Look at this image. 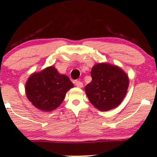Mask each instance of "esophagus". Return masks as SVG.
<instances>
[{
  "instance_id": "esophagus-1",
  "label": "esophagus",
  "mask_w": 157,
  "mask_h": 157,
  "mask_svg": "<svg viewBox=\"0 0 157 157\" xmlns=\"http://www.w3.org/2000/svg\"><path fill=\"white\" fill-rule=\"evenodd\" d=\"M74 83H75L76 86L77 87H79V88H82L83 87V83L82 82H80V80H76L75 82H74Z\"/></svg>"
}]
</instances>
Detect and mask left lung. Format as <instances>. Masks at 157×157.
Instances as JSON below:
<instances>
[{"mask_svg": "<svg viewBox=\"0 0 157 157\" xmlns=\"http://www.w3.org/2000/svg\"><path fill=\"white\" fill-rule=\"evenodd\" d=\"M91 76L92 80L85 91L92 105L102 111L120 105L129 83L127 74L118 66L98 63L92 67Z\"/></svg>", "mask_w": 157, "mask_h": 157, "instance_id": "obj_1", "label": "left lung"}]
</instances>
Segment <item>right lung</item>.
Here are the masks:
<instances>
[{
	"label": "right lung",
	"mask_w": 157,
	"mask_h": 157,
	"mask_svg": "<svg viewBox=\"0 0 157 157\" xmlns=\"http://www.w3.org/2000/svg\"><path fill=\"white\" fill-rule=\"evenodd\" d=\"M74 84L67 76L61 74L53 66L46 67L29 77L25 83L27 98L37 108L52 111L63 101L66 92Z\"/></svg>",
	"instance_id": "obj_1"
}]
</instances>
